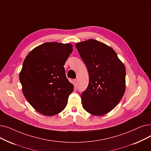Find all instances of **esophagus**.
Listing matches in <instances>:
<instances>
[{"mask_svg": "<svg viewBox=\"0 0 151 151\" xmlns=\"http://www.w3.org/2000/svg\"><path fill=\"white\" fill-rule=\"evenodd\" d=\"M77 83H78L77 80H74V86H76Z\"/></svg>", "mask_w": 151, "mask_h": 151, "instance_id": "esophagus-1", "label": "esophagus"}]
</instances>
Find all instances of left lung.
<instances>
[{
  "label": "left lung",
  "mask_w": 151,
  "mask_h": 151,
  "mask_svg": "<svg viewBox=\"0 0 151 151\" xmlns=\"http://www.w3.org/2000/svg\"><path fill=\"white\" fill-rule=\"evenodd\" d=\"M76 47L89 73V84L81 97L83 107L92 115L106 114L125 91L124 65L112 47L94 39L76 43Z\"/></svg>",
  "instance_id": "left-lung-1"
}]
</instances>
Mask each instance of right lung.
Here are the masks:
<instances>
[{
	"instance_id": "obj_1",
	"label": "right lung",
	"mask_w": 151,
	"mask_h": 151,
	"mask_svg": "<svg viewBox=\"0 0 151 151\" xmlns=\"http://www.w3.org/2000/svg\"><path fill=\"white\" fill-rule=\"evenodd\" d=\"M72 47L70 43L45 42L25 58L19 81L25 98L39 113L52 116L66 107L74 86L67 78L63 66Z\"/></svg>"
}]
</instances>
